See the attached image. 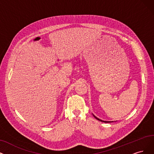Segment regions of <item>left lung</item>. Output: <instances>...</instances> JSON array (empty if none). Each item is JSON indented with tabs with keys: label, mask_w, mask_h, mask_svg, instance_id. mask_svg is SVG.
Returning <instances> with one entry per match:
<instances>
[{
	"label": "left lung",
	"mask_w": 154,
	"mask_h": 154,
	"mask_svg": "<svg viewBox=\"0 0 154 154\" xmlns=\"http://www.w3.org/2000/svg\"><path fill=\"white\" fill-rule=\"evenodd\" d=\"M94 116L95 117V119H97V120L100 121H102V122H110V121H102V120H101V119H98V118H97V117H95L94 115Z\"/></svg>",
	"instance_id": "8db88e82"
}]
</instances>
